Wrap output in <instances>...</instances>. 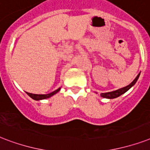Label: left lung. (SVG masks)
<instances>
[{
	"instance_id": "1",
	"label": "left lung",
	"mask_w": 150,
	"mask_h": 150,
	"mask_svg": "<svg viewBox=\"0 0 150 150\" xmlns=\"http://www.w3.org/2000/svg\"><path fill=\"white\" fill-rule=\"evenodd\" d=\"M139 75H140V73L137 75V76H136V78H135V79L133 80L132 82H131L130 84L128 85V86H127L121 88V89H117V90H115V91L108 92V93H101L100 94V96H102V97H103V98H107V99H114V98L118 97V96H120L121 95H122V94H124L125 93H126V92L128 91V89H130V88H132V87L135 83H136L138 79H139Z\"/></svg>"
}]
</instances>
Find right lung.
I'll return each mask as SVG.
<instances>
[{
  "mask_svg": "<svg viewBox=\"0 0 150 150\" xmlns=\"http://www.w3.org/2000/svg\"><path fill=\"white\" fill-rule=\"evenodd\" d=\"M61 88H58L56 90H54V92H52L48 94H33V93H27V94L29 95L32 99H33L35 100H44V99H47L50 98V96H54V94H56L57 92L60 91Z\"/></svg>",
  "mask_w": 150,
  "mask_h": 150,
  "instance_id": "1",
  "label": "right lung"
}]
</instances>
